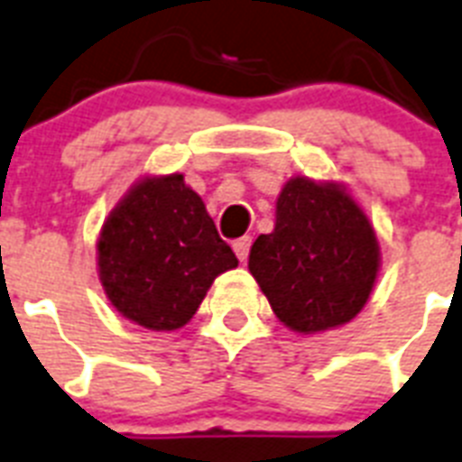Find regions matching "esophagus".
Returning a JSON list of instances; mask_svg holds the SVG:
<instances>
[{"label": "esophagus", "instance_id": "1", "mask_svg": "<svg viewBox=\"0 0 462 462\" xmlns=\"http://www.w3.org/2000/svg\"><path fill=\"white\" fill-rule=\"evenodd\" d=\"M232 249H235V254H237V258L239 261H246V258H249V249H251V237H242V239H237V242L232 244Z\"/></svg>", "mask_w": 462, "mask_h": 462}]
</instances>
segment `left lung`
I'll list each match as a JSON object with an SVG mask.
<instances>
[{
	"label": "left lung",
	"instance_id": "1",
	"mask_svg": "<svg viewBox=\"0 0 462 462\" xmlns=\"http://www.w3.org/2000/svg\"><path fill=\"white\" fill-rule=\"evenodd\" d=\"M374 227L339 182L287 180L275 227L249 251V273L284 328L318 335L354 320L380 275Z\"/></svg>",
	"mask_w": 462,
	"mask_h": 462
}]
</instances>
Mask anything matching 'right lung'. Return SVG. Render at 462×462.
Wrapping results in <instances>:
<instances>
[{
    "label": "right lung",
    "instance_id": "obj_1",
    "mask_svg": "<svg viewBox=\"0 0 462 462\" xmlns=\"http://www.w3.org/2000/svg\"><path fill=\"white\" fill-rule=\"evenodd\" d=\"M237 265L182 172L137 180L97 239L106 299L123 318L153 332L185 328L213 280Z\"/></svg>",
    "mask_w": 462,
    "mask_h": 462
}]
</instances>
